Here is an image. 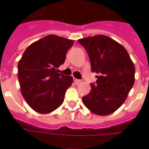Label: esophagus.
Returning a JSON list of instances; mask_svg holds the SVG:
<instances>
[{"mask_svg":"<svg viewBox=\"0 0 149 149\" xmlns=\"http://www.w3.org/2000/svg\"><path fill=\"white\" fill-rule=\"evenodd\" d=\"M73 81H74L77 84H79V83L81 82V80H80V79H76V78H74V79H73Z\"/></svg>","mask_w":149,"mask_h":149,"instance_id":"obj_1","label":"esophagus"}]
</instances>
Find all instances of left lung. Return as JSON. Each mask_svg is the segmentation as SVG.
<instances>
[{"label": "left lung", "mask_w": 149, "mask_h": 149, "mask_svg": "<svg viewBox=\"0 0 149 149\" xmlns=\"http://www.w3.org/2000/svg\"><path fill=\"white\" fill-rule=\"evenodd\" d=\"M88 53L91 70L98 76L96 85L82 101L92 113L111 114L120 107L134 84L135 68L125 47L108 36H91L78 40Z\"/></svg>", "instance_id": "left-lung-1"}]
</instances>
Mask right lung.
Wrapping results in <instances>:
<instances>
[{"label":"right lung","mask_w":149,"mask_h":149,"mask_svg":"<svg viewBox=\"0 0 149 149\" xmlns=\"http://www.w3.org/2000/svg\"><path fill=\"white\" fill-rule=\"evenodd\" d=\"M73 40L49 35L27 48L17 64L21 92L27 104L40 113H49L63 103L72 84L71 76L57 72Z\"/></svg>","instance_id":"obj_1"}]
</instances>
